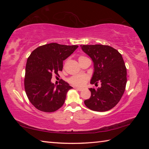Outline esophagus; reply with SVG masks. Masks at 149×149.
<instances>
[{"mask_svg": "<svg viewBox=\"0 0 149 149\" xmlns=\"http://www.w3.org/2000/svg\"><path fill=\"white\" fill-rule=\"evenodd\" d=\"M75 89L78 90V91H81L84 90V89H83V88H80V87H75Z\"/></svg>", "mask_w": 149, "mask_h": 149, "instance_id": "34e87169", "label": "esophagus"}]
</instances>
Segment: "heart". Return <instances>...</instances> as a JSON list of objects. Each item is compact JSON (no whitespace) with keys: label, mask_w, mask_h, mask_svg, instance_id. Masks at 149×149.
Segmentation results:
<instances>
[{"label":"heart","mask_w":149,"mask_h":149,"mask_svg":"<svg viewBox=\"0 0 149 149\" xmlns=\"http://www.w3.org/2000/svg\"><path fill=\"white\" fill-rule=\"evenodd\" d=\"M87 57L84 56H81L79 57V61L82 59L86 58ZM88 76L86 74H79L77 75H74L72 77L70 78L69 81L72 84L76 85V86H84V85L86 84L88 80Z\"/></svg>","instance_id":"heart-1"}]
</instances>
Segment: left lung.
<instances>
[{
    "instance_id": "left-lung-1",
    "label": "left lung",
    "mask_w": 149,
    "mask_h": 149,
    "mask_svg": "<svg viewBox=\"0 0 149 149\" xmlns=\"http://www.w3.org/2000/svg\"><path fill=\"white\" fill-rule=\"evenodd\" d=\"M83 51L93 62L94 72L91 84L101 87L90 88L91 93L84 103L89 109L97 112L108 111L116 105L125 91L127 71L122 54L108 45H80Z\"/></svg>"
}]
</instances>
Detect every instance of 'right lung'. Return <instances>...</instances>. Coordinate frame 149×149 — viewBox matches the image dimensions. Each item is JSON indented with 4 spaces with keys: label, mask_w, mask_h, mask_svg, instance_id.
I'll list each match as a JSON object with an SVG mask.
<instances>
[{
    "label": "right lung",
    "mask_w": 149,
    "mask_h": 149,
    "mask_svg": "<svg viewBox=\"0 0 149 149\" xmlns=\"http://www.w3.org/2000/svg\"><path fill=\"white\" fill-rule=\"evenodd\" d=\"M77 47L52 42L37 47L30 54L27 60L24 86L27 98L37 109L52 112L64 104L67 93L72 87L64 80L59 85H54L51 82L52 76L62 71L63 60Z\"/></svg>",
    "instance_id": "1"
}]
</instances>
